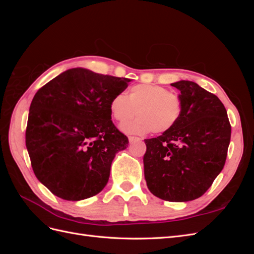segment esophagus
<instances>
[{
    "mask_svg": "<svg viewBox=\"0 0 254 254\" xmlns=\"http://www.w3.org/2000/svg\"><path fill=\"white\" fill-rule=\"evenodd\" d=\"M142 139L141 137H139V136H132V135H130L129 136V142H137V141H141Z\"/></svg>",
    "mask_w": 254,
    "mask_h": 254,
    "instance_id": "34e87169",
    "label": "esophagus"
}]
</instances>
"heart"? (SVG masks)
Returning <instances> with one entry per match:
<instances>
[{"label": "heart", "instance_id": "heart-1", "mask_svg": "<svg viewBox=\"0 0 254 254\" xmlns=\"http://www.w3.org/2000/svg\"><path fill=\"white\" fill-rule=\"evenodd\" d=\"M182 98L158 84H136L130 88L127 96L115 95L110 102V113L127 133L163 134L172 130L181 119Z\"/></svg>", "mask_w": 254, "mask_h": 254}]
</instances>
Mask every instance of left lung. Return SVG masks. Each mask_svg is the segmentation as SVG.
I'll list each match as a JSON object with an SVG mask.
<instances>
[{
  "instance_id": "left-lung-1",
  "label": "left lung",
  "mask_w": 254,
  "mask_h": 254,
  "mask_svg": "<svg viewBox=\"0 0 254 254\" xmlns=\"http://www.w3.org/2000/svg\"><path fill=\"white\" fill-rule=\"evenodd\" d=\"M172 86L181 92V119L168 132L144 140V174L153 195L182 202L202 196L222 171L231 125L216 95L193 81Z\"/></svg>"
}]
</instances>
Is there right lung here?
I'll return each instance as SVG.
<instances>
[{"mask_svg":"<svg viewBox=\"0 0 254 254\" xmlns=\"http://www.w3.org/2000/svg\"><path fill=\"white\" fill-rule=\"evenodd\" d=\"M130 81L77 67L38 90L25 143L36 177L54 195L77 201L106 187L115 153L129 143L111 121L110 102Z\"/></svg>","mask_w":254,"mask_h":254,"instance_id":"obj_1","label":"right lung"}]
</instances>
